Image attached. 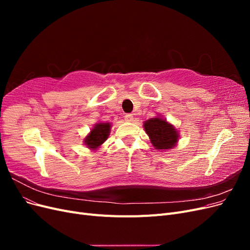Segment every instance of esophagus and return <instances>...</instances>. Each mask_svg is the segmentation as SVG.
Instances as JSON below:
<instances>
[{"mask_svg": "<svg viewBox=\"0 0 250 250\" xmlns=\"http://www.w3.org/2000/svg\"><path fill=\"white\" fill-rule=\"evenodd\" d=\"M124 119H125L126 122H132V121H133V116L130 115V113H127V115H125Z\"/></svg>", "mask_w": 250, "mask_h": 250, "instance_id": "esophagus-1", "label": "esophagus"}]
</instances>
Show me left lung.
Instances as JSON below:
<instances>
[{"label":"left lung","instance_id":"obj_1","mask_svg":"<svg viewBox=\"0 0 250 250\" xmlns=\"http://www.w3.org/2000/svg\"><path fill=\"white\" fill-rule=\"evenodd\" d=\"M144 129L149 135L153 147L157 150L167 151L176 145L179 134L172 124L161 117L151 118L144 122Z\"/></svg>","mask_w":250,"mask_h":250}]
</instances>
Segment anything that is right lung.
<instances>
[{"label": "right lung", "mask_w": 250, "mask_h": 250, "mask_svg": "<svg viewBox=\"0 0 250 250\" xmlns=\"http://www.w3.org/2000/svg\"><path fill=\"white\" fill-rule=\"evenodd\" d=\"M110 127V123H97L84 139V145L90 150H97L108 139Z\"/></svg>", "instance_id": "right-lung-1"}]
</instances>
